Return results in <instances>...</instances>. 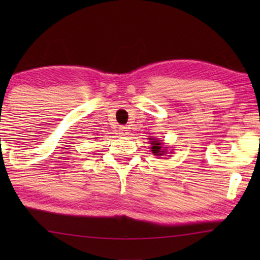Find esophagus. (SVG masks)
<instances>
[{"mask_svg":"<svg viewBox=\"0 0 260 260\" xmlns=\"http://www.w3.org/2000/svg\"><path fill=\"white\" fill-rule=\"evenodd\" d=\"M130 134V130L127 126H120L119 127V135L120 136H127Z\"/></svg>","mask_w":260,"mask_h":260,"instance_id":"1","label":"esophagus"}]
</instances>
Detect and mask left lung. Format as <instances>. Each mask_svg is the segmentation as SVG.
<instances>
[{"instance_id": "1", "label": "left lung", "mask_w": 260, "mask_h": 260, "mask_svg": "<svg viewBox=\"0 0 260 260\" xmlns=\"http://www.w3.org/2000/svg\"><path fill=\"white\" fill-rule=\"evenodd\" d=\"M150 140H151L150 144H151V151H152V154L157 155V156L165 155L167 151L165 150V149L162 148V143H161V142L157 141V140H154V138H150Z\"/></svg>"}]
</instances>
